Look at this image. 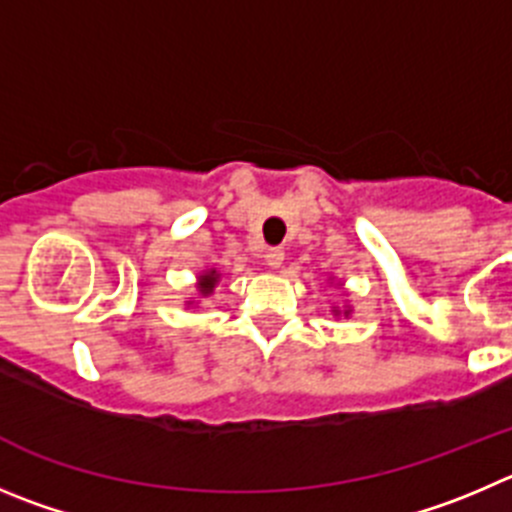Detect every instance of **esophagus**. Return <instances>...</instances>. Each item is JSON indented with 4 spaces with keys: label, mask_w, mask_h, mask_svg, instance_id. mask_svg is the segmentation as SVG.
Here are the masks:
<instances>
[{
    "label": "esophagus",
    "mask_w": 512,
    "mask_h": 512,
    "mask_svg": "<svg viewBox=\"0 0 512 512\" xmlns=\"http://www.w3.org/2000/svg\"><path fill=\"white\" fill-rule=\"evenodd\" d=\"M265 260H267V265H270V267H280V265H283V260H285V250H283V247H270V250H267V255H265Z\"/></svg>",
    "instance_id": "1"
}]
</instances>
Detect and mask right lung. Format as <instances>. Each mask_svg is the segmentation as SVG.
<instances>
[{
    "instance_id": "1",
    "label": "right lung",
    "mask_w": 512,
    "mask_h": 512,
    "mask_svg": "<svg viewBox=\"0 0 512 512\" xmlns=\"http://www.w3.org/2000/svg\"><path fill=\"white\" fill-rule=\"evenodd\" d=\"M214 285H217V272H207V275H204L202 278V283H199V290H202L204 295H209L214 290Z\"/></svg>"
}]
</instances>
